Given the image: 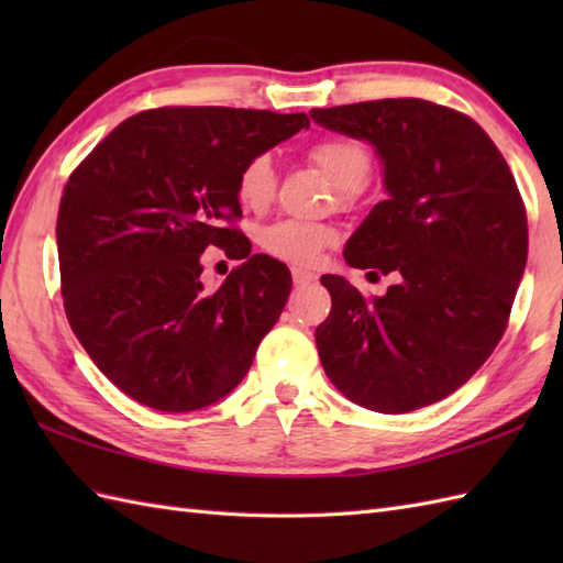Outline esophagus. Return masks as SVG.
Listing matches in <instances>:
<instances>
[{
    "instance_id": "obj_1",
    "label": "esophagus",
    "mask_w": 563,
    "mask_h": 563,
    "mask_svg": "<svg viewBox=\"0 0 563 563\" xmlns=\"http://www.w3.org/2000/svg\"><path fill=\"white\" fill-rule=\"evenodd\" d=\"M317 278L314 273H309V271H305V268H292V280H295V285H309Z\"/></svg>"
}]
</instances>
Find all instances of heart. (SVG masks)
Masks as SVG:
<instances>
[{
	"label": "heart",
	"instance_id": "1",
	"mask_svg": "<svg viewBox=\"0 0 563 563\" xmlns=\"http://www.w3.org/2000/svg\"><path fill=\"white\" fill-rule=\"evenodd\" d=\"M307 157L329 181L339 188L341 202L351 200L355 190H361L367 181L373 162L361 142L349 137H324L307 150ZM278 186L273 159L258 154L244 164L236 178V196L246 210L261 212L271 206ZM336 242V232L324 224H309L297 220L275 222L261 232V246L268 254L278 256L295 266H314L321 258V251Z\"/></svg>",
	"mask_w": 563,
	"mask_h": 563
}]
</instances>
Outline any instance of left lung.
Listing matches in <instances>:
<instances>
[{
    "label": "left lung",
    "mask_w": 563,
    "mask_h": 563,
    "mask_svg": "<svg viewBox=\"0 0 563 563\" xmlns=\"http://www.w3.org/2000/svg\"><path fill=\"white\" fill-rule=\"evenodd\" d=\"M365 140L382 164L379 200L351 234L353 268L397 271L382 297L321 275L331 314L317 349L343 397L409 413L457 391L494 353L528 263V214L504 154L472 118L423 99L312 109Z\"/></svg>",
    "instance_id": "8db88e82"
}]
</instances>
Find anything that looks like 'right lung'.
Masks as SVG:
<instances>
[{
    "mask_svg": "<svg viewBox=\"0 0 563 563\" xmlns=\"http://www.w3.org/2000/svg\"><path fill=\"white\" fill-rule=\"evenodd\" d=\"M309 128L305 113L224 106L128 118L69 176L57 212L65 312L101 373L166 413L202 409L249 373L292 288L288 266L251 254L244 164ZM210 243L243 263L218 291L199 280Z\"/></svg>",
    "mask_w": 563,
    "mask_h": 563,
    "instance_id": "right-lung-1",
    "label": "right lung"
}]
</instances>
